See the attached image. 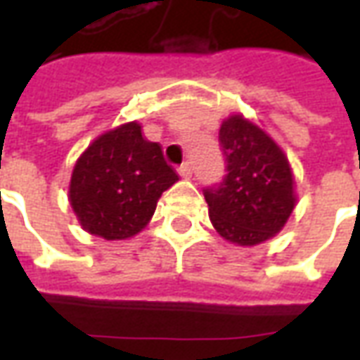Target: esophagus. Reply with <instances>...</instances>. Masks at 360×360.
Masks as SVG:
<instances>
[{"instance_id":"obj_1","label":"esophagus","mask_w":360,"mask_h":360,"mask_svg":"<svg viewBox=\"0 0 360 360\" xmlns=\"http://www.w3.org/2000/svg\"><path fill=\"white\" fill-rule=\"evenodd\" d=\"M179 175L181 177H185V179H188V177L193 175V167H191V164H188V162H185V164L181 165Z\"/></svg>"}]
</instances>
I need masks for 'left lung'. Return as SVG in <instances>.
Instances as JSON below:
<instances>
[{
    "mask_svg": "<svg viewBox=\"0 0 360 360\" xmlns=\"http://www.w3.org/2000/svg\"><path fill=\"white\" fill-rule=\"evenodd\" d=\"M226 177L204 188L212 226L226 241L252 247L281 231L295 208L293 173L283 150L243 115L219 127Z\"/></svg>",
    "mask_w": 360,
    "mask_h": 360,
    "instance_id": "1",
    "label": "left lung"
}]
</instances>
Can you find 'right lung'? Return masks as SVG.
Listing matches in <instances>:
<instances>
[{
    "label": "right lung",
    "instance_id": "add662e5",
    "mask_svg": "<svg viewBox=\"0 0 360 360\" xmlns=\"http://www.w3.org/2000/svg\"><path fill=\"white\" fill-rule=\"evenodd\" d=\"M179 175L158 142L142 136L139 123L100 134L75 164L69 202L84 231L108 241L144 229L158 198Z\"/></svg>",
    "mask_w": 360,
    "mask_h": 360
}]
</instances>
